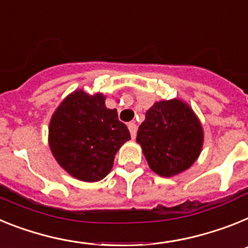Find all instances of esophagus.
<instances>
[{
	"instance_id": "34e87169",
	"label": "esophagus",
	"mask_w": 248,
	"mask_h": 248,
	"mask_svg": "<svg viewBox=\"0 0 248 248\" xmlns=\"http://www.w3.org/2000/svg\"><path fill=\"white\" fill-rule=\"evenodd\" d=\"M128 130H130L131 137H132V139H135V137H136V135H137V126H136V124H133V122L128 124Z\"/></svg>"
}]
</instances>
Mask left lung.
I'll use <instances>...</instances> for the list:
<instances>
[{
    "instance_id": "obj_1",
    "label": "left lung",
    "mask_w": 248,
    "mask_h": 248,
    "mask_svg": "<svg viewBox=\"0 0 248 248\" xmlns=\"http://www.w3.org/2000/svg\"><path fill=\"white\" fill-rule=\"evenodd\" d=\"M136 142L155 173L172 177L186 171L199 158L203 128L193 109L182 100L158 101L146 111Z\"/></svg>"
}]
</instances>
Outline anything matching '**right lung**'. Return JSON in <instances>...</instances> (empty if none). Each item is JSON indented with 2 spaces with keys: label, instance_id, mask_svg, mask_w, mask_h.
<instances>
[{
  "label": "right lung",
  "instance_id": "1",
  "mask_svg": "<svg viewBox=\"0 0 248 248\" xmlns=\"http://www.w3.org/2000/svg\"><path fill=\"white\" fill-rule=\"evenodd\" d=\"M105 100L100 92L76 90L60 103L49 121L48 145L55 160L83 182L106 177L117 151L131 140L117 109L107 108Z\"/></svg>",
  "mask_w": 248,
  "mask_h": 248
}]
</instances>
